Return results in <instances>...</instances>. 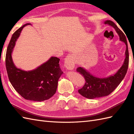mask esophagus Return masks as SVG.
Segmentation results:
<instances>
[{
	"mask_svg": "<svg viewBox=\"0 0 134 134\" xmlns=\"http://www.w3.org/2000/svg\"><path fill=\"white\" fill-rule=\"evenodd\" d=\"M64 66L68 70H71L74 69L75 67V63L74 56L73 55H69L66 56V58L65 59Z\"/></svg>",
	"mask_w": 134,
	"mask_h": 134,
	"instance_id": "1",
	"label": "esophagus"
}]
</instances>
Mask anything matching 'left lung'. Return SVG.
I'll return each instance as SVG.
<instances>
[{"label": "left lung", "mask_w": 134, "mask_h": 134, "mask_svg": "<svg viewBox=\"0 0 134 134\" xmlns=\"http://www.w3.org/2000/svg\"><path fill=\"white\" fill-rule=\"evenodd\" d=\"M105 25L112 26L118 34L121 41L126 44L125 58L122 65L115 74L106 78H98L91 74L84 68L79 67L76 71L84 76L86 83L82 88L78 90V92L82 96L88 99H94L107 96L114 91L116 88L122 82L126 74L129 66V55L127 40L123 32L118 28L114 22L109 20L104 21Z\"/></svg>", "instance_id": "1"}]
</instances>
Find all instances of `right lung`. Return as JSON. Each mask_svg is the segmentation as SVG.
<instances>
[{"mask_svg": "<svg viewBox=\"0 0 134 134\" xmlns=\"http://www.w3.org/2000/svg\"><path fill=\"white\" fill-rule=\"evenodd\" d=\"M27 25L31 24H25L12 35L7 47L5 65L9 81L14 90L26 99L41 102L55 94L58 80L63 72L59 64L60 59L52 56L32 70L25 71L15 66L12 54L23 28Z\"/></svg>", "mask_w": 134, "mask_h": 134, "instance_id": "add662e5", "label": "right lung"}]
</instances>
